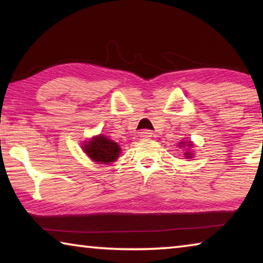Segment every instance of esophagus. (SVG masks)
<instances>
[{
  "label": "esophagus",
  "instance_id": "esophagus-1",
  "mask_svg": "<svg viewBox=\"0 0 263 263\" xmlns=\"http://www.w3.org/2000/svg\"><path fill=\"white\" fill-rule=\"evenodd\" d=\"M139 136H140L141 139H149V138L152 137V132L148 131V130H144V131L140 132Z\"/></svg>",
  "mask_w": 263,
  "mask_h": 263
}]
</instances>
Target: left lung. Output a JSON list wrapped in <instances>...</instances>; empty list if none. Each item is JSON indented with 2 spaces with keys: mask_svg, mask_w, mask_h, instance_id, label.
Returning a JSON list of instances; mask_svg holds the SVG:
<instances>
[{
  "mask_svg": "<svg viewBox=\"0 0 263 263\" xmlns=\"http://www.w3.org/2000/svg\"><path fill=\"white\" fill-rule=\"evenodd\" d=\"M179 147H182V148H186L185 152H184V158L186 159H191L194 157V153L193 151H191L190 148L194 147V142L193 141H183L182 140L181 142H179Z\"/></svg>",
  "mask_w": 263,
  "mask_h": 263,
  "instance_id": "1",
  "label": "left lung"
}]
</instances>
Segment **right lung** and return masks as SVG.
<instances>
[{
  "instance_id": "obj_1",
  "label": "right lung",
  "mask_w": 263,
  "mask_h": 263,
  "mask_svg": "<svg viewBox=\"0 0 263 263\" xmlns=\"http://www.w3.org/2000/svg\"><path fill=\"white\" fill-rule=\"evenodd\" d=\"M83 152L91 161L96 163L110 164L115 162L121 154V146L108 137L99 135L90 138L82 144Z\"/></svg>"
}]
</instances>
